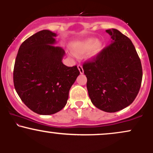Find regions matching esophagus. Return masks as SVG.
<instances>
[{
	"mask_svg": "<svg viewBox=\"0 0 153 153\" xmlns=\"http://www.w3.org/2000/svg\"><path fill=\"white\" fill-rule=\"evenodd\" d=\"M78 68L79 71H80V74H82V73H84V71H83V69H82V67L81 65H78Z\"/></svg>",
	"mask_w": 153,
	"mask_h": 153,
	"instance_id": "34e87169",
	"label": "esophagus"
}]
</instances>
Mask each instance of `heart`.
I'll use <instances>...</instances> for the list:
<instances>
[{
    "mask_svg": "<svg viewBox=\"0 0 153 153\" xmlns=\"http://www.w3.org/2000/svg\"><path fill=\"white\" fill-rule=\"evenodd\" d=\"M103 47V44L102 42L96 40L93 37L76 42L72 45L73 52L77 55H82L87 51L86 57L88 59L95 58L101 53Z\"/></svg>",
    "mask_w": 153,
    "mask_h": 153,
    "instance_id": "1",
    "label": "heart"
}]
</instances>
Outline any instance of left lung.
Returning <instances> with one entry per match:
<instances>
[{"mask_svg":"<svg viewBox=\"0 0 153 153\" xmlns=\"http://www.w3.org/2000/svg\"><path fill=\"white\" fill-rule=\"evenodd\" d=\"M111 43L82 65L91 102L106 112H117L129 106L137 96L143 68L135 47L117 29L106 30Z\"/></svg>","mask_w":153,"mask_h":153,"instance_id":"8db88e82","label":"left lung"}]
</instances>
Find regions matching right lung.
Masks as SVG:
<instances>
[{"instance_id": "add662e5", "label": "right lung", "mask_w": 153, "mask_h": 153, "mask_svg": "<svg viewBox=\"0 0 153 153\" xmlns=\"http://www.w3.org/2000/svg\"><path fill=\"white\" fill-rule=\"evenodd\" d=\"M56 36L49 30L33 34L21 45L16 58V91L24 104L38 114L50 115L62 110L80 75L76 65L62 63L65 52L54 46Z\"/></svg>"}]
</instances>
